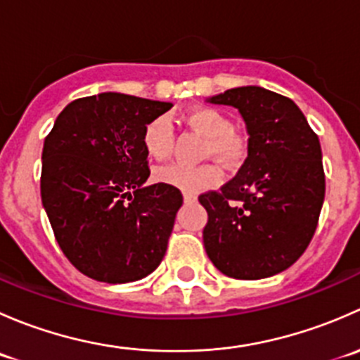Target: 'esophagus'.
Instances as JSON below:
<instances>
[{
    "label": "esophagus",
    "instance_id": "1",
    "mask_svg": "<svg viewBox=\"0 0 360 360\" xmlns=\"http://www.w3.org/2000/svg\"><path fill=\"white\" fill-rule=\"evenodd\" d=\"M183 198H184V203H193V202H197V197H195L193 193H184Z\"/></svg>",
    "mask_w": 360,
    "mask_h": 360
}]
</instances>
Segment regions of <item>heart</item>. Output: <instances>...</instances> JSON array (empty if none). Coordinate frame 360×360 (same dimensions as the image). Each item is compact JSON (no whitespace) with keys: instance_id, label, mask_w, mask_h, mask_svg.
Instances as JSON below:
<instances>
[{"instance_id":"1","label":"heart","mask_w":360,"mask_h":360,"mask_svg":"<svg viewBox=\"0 0 360 360\" xmlns=\"http://www.w3.org/2000/svg\"><path fill=\"white\" fill-rule=\"evenodd\" d=\"M188 127L207 137L205 155H214L226 165L240 162L245 153L242 137L231 130V122L224 112L216 108H195L183 116ZM143 148L150 158L157 162H167L174 153V129L167 116H157L146 123L143 130ZM223 177L219 167L212 163L203 165H176L160 167L155 170V179L170 184L188 193H197L217 184Z\"/></svg>"}]
</instances>
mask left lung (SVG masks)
<instances>
[{
	"instance_id": "8db88e82",
	"label": "left lung",
	"mask_w": 360,
	"mask_h": 360,
	"mask_svg": "<svg viewBox=\"0 0 360 360\" xmlns=\"http://www.w3.org/2000/svg\"><path fill=\"white\" fill-rule=\"evenodd\" d=\"M210 103L237 108L249 155L219 191L198 197L207 256L228 277H271L300 259L317 230L326 195L321 143L300 108L271 90L238 86Z\"/></svg>"
}]
</instances>
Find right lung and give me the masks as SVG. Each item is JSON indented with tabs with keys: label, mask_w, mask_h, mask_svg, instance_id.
I'll return each instance as SVG.
<instances>
[{
	"label": "right lung",
	"mask_w": 360,
	"mask_h": 360,
	"mask_svg": "<svg viewBox=\"0 0 360 360\" xmlns=\"http://www.w3.org/2000/svg\"><path fill=\"white\" fill-rule=\"evenodd\" d=\"M170 103L104 92L69 103L43 144L41 200L64 256L86 277L125 284L165 256L183 195L150 177L143 130Z\"/></svg>",
	"instance_id": "1"
}]
</instances>
